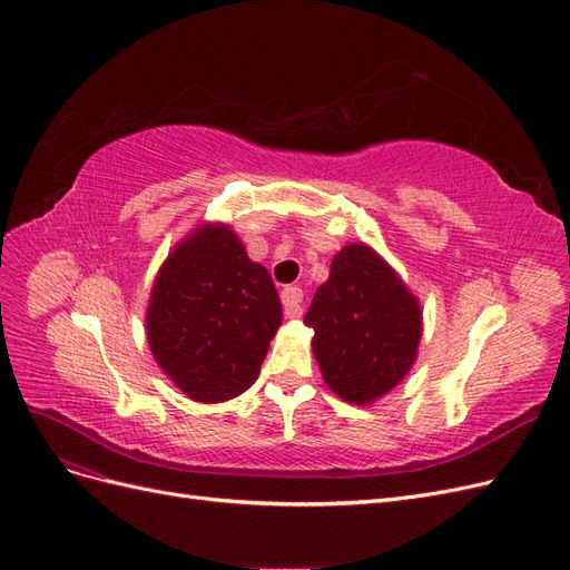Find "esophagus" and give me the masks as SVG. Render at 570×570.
<instances>
[{"label": "esophagus", "instance_id": "esophagus-1", "mask_svg": "<svg viewBox=\"0 0 570 570\" xmlns=\"http://www.w3.org/2000/svg\"><path fill=\"white\" fill-rule=\"evenodd\" d=\"M283 314L285 318H299L302 316V299H304V292L297 285H287L283 289Z\"/></svg>", "mask_w": 570, "mask_h": 570}]
</instances>
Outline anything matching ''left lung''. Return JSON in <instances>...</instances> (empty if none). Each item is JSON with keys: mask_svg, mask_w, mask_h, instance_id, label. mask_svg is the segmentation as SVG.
Instances as JSON below:
<instances>
[{"mask_svg": "<svg viewBox=\"0 0 570 570\" xmlns=\"http://www.w3.org/2000/svg\"><path fill=\"white\" fill-rule=\"evenodd\" d=\"M304 323L314 327L323 381L352 404H368L402 381L421 342V306L366 245L344 247Z\"/></svg>", "mask_w": 570, "mask_h": 570, "instance_id": "left-lung-1", "label": "left lung"}]
</instances>
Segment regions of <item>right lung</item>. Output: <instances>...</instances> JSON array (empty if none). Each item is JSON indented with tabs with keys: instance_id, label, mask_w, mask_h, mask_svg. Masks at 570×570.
<instances>
[{
	"instance_id": "right-lung-1",
	"label": "right lung",
	"mask_w": 570,
	"mask_h": 570,
	"mask_svg": "<svg viewBox=\"0 0 570 570\" xmlns=\"http://www.w3.org/2000/svg\"><path fill=\"white\" fill-rule=\"evenodd\" d=\"M283 321L264 266L237 235L209 226L166 258L151 289L147 340L157 364L197 402H226L258 375Z\"/></svg>"
}]
</instances>
